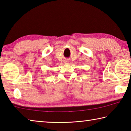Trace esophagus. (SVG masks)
<instances>
[{"instance_id":"34e87169","label":"esophagus","mask_w":131,"mask_h":131,"mask_svg":"<svg viewBox=\"0 0 131 131\" xmlns=\"http://www.w3.org/2000/svg\"><path fill=\"white\" fill-rule=\"evenodd\" d=\"M69 62H70V61H69V60H68V59H65L64 60V63L65 64H68V63H69Z\"/></svg>"}]
</instances>
